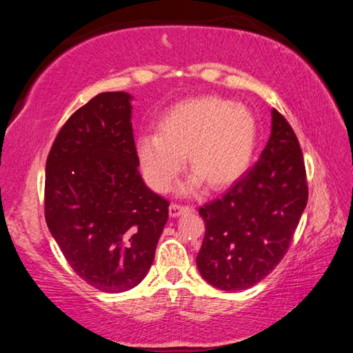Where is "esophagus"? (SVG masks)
I'll return each instance as SVG.
<instances>
[{
	"mask_svg": "<svg viewBox=\"0 0 353 353\" xmlns=\"http://www.w3.org/2000/svg\"><path fill=\"white\" fill-rule=\"evenodd\" d=\"M188 210H191L190 207L179 205V204H171V205H170V216H171V218H177V216H181L182 213L188 212Z\"/></svg>",
	"mask_w": 353,
	"mask_h": 353,
	"instance_id": "obj_1",
	"label": "esophagus"
}]
</instances>
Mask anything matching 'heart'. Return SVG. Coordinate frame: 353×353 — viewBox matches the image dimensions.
I'll return each instance as SVG.
<instances>
[{"mask_svg":"<svg viewBox=\"0 0 353 353\" xmlns=\"http://www.w3.org/2000/svg\"><path fill=\"white\" fill-rule=\"evenodd\" d=\"M256 121L241 104L218 97L183 101L160 118L157 135L137 141V152L149 187L168 191L187 157L193 171L179 193L190 194L208 183L223 190L235 183L252 162Z\"/></svg>","mask_w":353,"mask_h":353,"instance_id":"b5f03b06","label":"heart"}]
</instances>
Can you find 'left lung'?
Wrapping results in <instances>:
<instances>
[{
    "mask_svg": "<svg viewBox=\"0 0 353 353\" xmlns=\"http://www.w3.org/2000/svg\"><path fill=\"white\" fill-rule=\"evenodd\" d=\"M259 162L221 199L199 208L205 236L196 265L223 291L259 283L283 259L307 207L305 163L288 121L272 109Z\"/></svg>",
    "mask_w": 353,
    "mask_h": 353,
    "instance_id": "left-lung-1",
    "label": "left lung"
}]
</instances>
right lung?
Here are the masks:
<instances>
[{"label": "right lung", "mask_w": 353, "mask_h": 353, "mask_svg": "<svg viewBox=\"0 0 353 353\" xmlns=\"http://www.w3.org/2000/svg\"><path fill=\"white\" fill-rule=\"evenodd\" d=\"M132 94L107 92L76 110L46 160L45 219L73 271L104 292L139 285L170 202L139 172Z\"/></svg>", "instance_id": "add662e5"}]
</instances>
